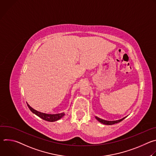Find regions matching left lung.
Here are the masks:
<instances>
[{
  "label": "left lung",
  "instance_id": "left-lung-1",
  "mask_svg": "<svg viewBox=\"0 0 156 156\" xmlns=\"http://www.w3.org/2000/svg\"><path fill=\"white\" fill-rule=\"evenodd\" d=\"M125 118L119 120H116V121H107V120H102V119H99V118L96 117V119L99 122H101V123H103V124H104V125H113V124H115V123H119L120 122L122 121Z\"/></svg>",
  "mask_w": 156,
  "mask_h": 156
}]
</instances>
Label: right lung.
<instances>
[{
	"mask_svg": "<svg viewBox=\"0 0 156 156\" xmlns=\"http://www.w3.org/2000/svg\"><path fill=\"white\" fill-rule=\"evenodd\" d=\"M27 105L33 113H34L35 115H36L37 116H38L40 118H41L42 119L48 121V122L57 121V120L60 119L65 115L64 113H60V114H47L42 113V112H38V111L33 109L28 104H27Z\"/></svg>",
	"mask_w": 156,
	"mask_h": 156,
	"instance_id": "obj_1",
	"label": "right lung"
}]
</instances>
